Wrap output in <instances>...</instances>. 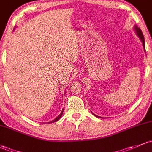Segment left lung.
<instances>
[{
  "mask_svg": "<svg viewBox=\"0 0 152 152\" xmlns=\"http://www.w3.org/2000/svg\"><path fill=\"white\" fill-rule=\"evenodd\" d=\"M134 30H135V32H136V34H137V35H138V37H139L140 40H141V41L142 42V44H143V48H144V50H145V40H144V37H143V33H142L141 29H140L138 27H137L136 25H135V26H134ZM92 114H93V115H94V116H95V117H99V116L94 115V114L93 113V112H92Z\"/></svg>",
  "mask_w": 152,
  "mask_h": 152,
  "instance_id": "1",
  "label": "left lung"
}]
</instances>
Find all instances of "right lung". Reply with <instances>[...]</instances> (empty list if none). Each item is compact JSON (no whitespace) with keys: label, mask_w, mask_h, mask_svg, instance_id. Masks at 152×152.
<instances>
[{"label":"right lung","mask_w":152,"mask_h":152,"mask_svg":"<svg viewBox=\"0 0 152 152\" xmlns=\"http://www.w3.org/2000/svg\"><path fill=\"white\" fill-rule=\"evenodd\" d=\"M63 112H64V109H63V110H62V111H61V113H60V115H58V117H56V118H55V119H54V120H52V121H50V122H48V123H53V122H56V121H58V120H59V119H60V118H61V116H62Z\"/></svg>","instance_id":"obj_1"}]
</instances>
